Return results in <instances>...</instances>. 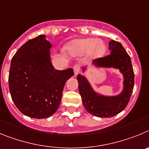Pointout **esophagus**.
<instances>
[{
	"label": "esophagus",
	"instance_id": "1",
	"mask_svg": "<svg viewBox=\"0 0 149 149\" xmlns=\"http://www.w3.org/2000/svg\"><path fill=\"white\" fill-rule=\"evenodd\" d=\"M73 71H74L75 75L79 74L80 71V66L79 65H76L73 66Z\"/></svg>",
	"mask_w": 149,
	"mask_h": 149
}]
</instances>
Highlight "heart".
<instances>
[{"instance_id": "obj_1", "label": "heart", "mask_w": 149, "mask_h": 149, "mask_svg": "<svg viewBox=\"0 0 149 149\" xmlns=\"http://www.w3.org/2000/svg\"><path fill=\"white\" fill-rule=\"evenodd\" d=\"M68 49L71 52L79 54L90 53L92 58H100L106 52V45L103 41L91 38L73 41Z\"/></svg>"}]
</instances>
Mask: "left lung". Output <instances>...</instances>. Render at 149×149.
Returning <instances> with one entry per match:
<instances>
[{
  "label": "left lung",
  "instance_id": "1",
  "mask_svg": "<svg viewBox=\"0 0 149 149\" xmlns=\"http://www.w3.org/2000/svg\"><path fill=\"white\" fill-rule=\"evenodd\" d=\"M111 54L102 58H96L93 64L98 68H113L119 69L124 77L123 90L120 94L107 96L96 93L84 76L79 74V91L82 103L88 113L98 117H111L126 108L134 84V73L131 60L123 45L118 41H109ZM85 68H82L84 71Z\"/></svg>",
  "mask_w": 149,
  "mask_h": 149
}]
</instances>
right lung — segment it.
I'll use <instances>...</instances> for the list:
<instances>
[{"label":"right lung","instance_id":"1","mask_svg":"<svg viewBox=\"0 0 149 149\" xmlns=\"http://www.w3.org/2000/svg\"><path fill=\"white\" fill-rule=\"evenodd\" d=\"M51 45L45 35L23 45L12 58L9 88L15 106L26 116L48 118L59 107L64 86L72 68L58 70L50 61Z\"/></svg>","mask_w":149,"mask_h":149}]
</instances>
